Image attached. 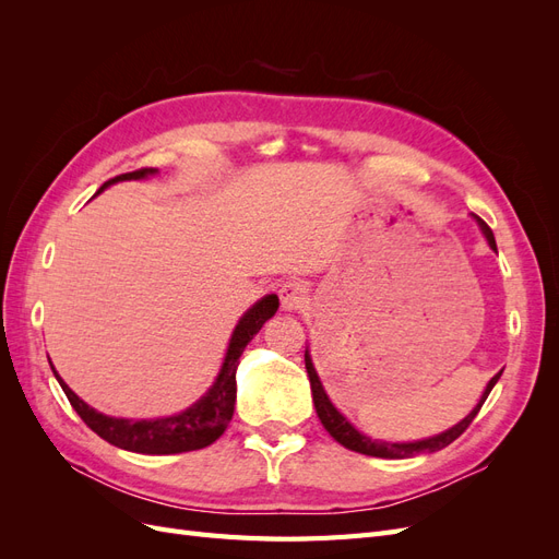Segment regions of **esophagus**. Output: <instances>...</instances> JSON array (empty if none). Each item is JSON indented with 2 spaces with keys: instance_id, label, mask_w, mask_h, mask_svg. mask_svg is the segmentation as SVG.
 <instances>
[{
  "instance_id": "34e87169",
  "label": "esophagus",
  "mask_w": 559,
  "mask_h": 559,
  "mask_svg": "<svg viewBox=\"0 0 559 559\" xmlns=\"http://www.w3.org/2000/svg\"><path fill=\"white\" fill-rule=\"evenodd\" d=\"M280 300L284 310H298L306 306L308 300V286L298 282V280H289L282 289H280Z\"/></svg>"
}]
</instances>
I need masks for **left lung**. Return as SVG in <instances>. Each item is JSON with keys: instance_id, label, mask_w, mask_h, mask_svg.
<instances>
[{"instance_id": "obj_1", "label": "left lung", "mask_w": 559, "mask_h": 559, "mask_svg": "<svg viewBox=\"0 0 559 559\" xmlns=\"http://www.w3.org/2000/svg\"><path fill=\"white\" fill-rule=\"evenodd\" d=\"M476 222L483 230V235L487 238L489 247H492L497 251V242H495V235L492 230H489V226L483 222L480 216H476ZM306 368H308V378H310V386H312V401H314V408H317V415L321 419V425H324V429L335 438L337 443L345 445L347 450H354V452H361V454H368V456H382V460H405V456H415V454H421V452H436V450H443L448 448L452 441H456L460 438L473 419H476L478 411L483 408L485 399L489 396V392H492V386L497 384V380L501 378V373H497L492 380L487 382L485 392L478 401L476 408H473L460 425H454L452 429L438 433V436H431V438H425V441H415V443H386V441H373V438L364 436L361 431L354 429L347 417L335 408V405L329 401L324 386H321V380L317 376V370L312 366V359H310V352H306Z\"/></svg>"}]
</instances>
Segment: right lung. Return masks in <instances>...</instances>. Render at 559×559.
I'll return each mask as SVG.
<instances>
[{
    "label": "right lung",
    "mask_w": 559,
    "mask_h": 559,
    "mask_svg": "<svg viewBox=\"0 0 559 559\" xmlns=\"http://www.w3.org/2000/svg\"><path fill=\"white\" fill-rule=\"evenodd\" d=\"M156 173L158 170H154V167H142V170L118 175L99 186L97 193H103L107 186L116 181L144 179ZM277 308H280V298L275 294H267L257 302V306H251L245 312V317L238 321V326H235L230 335L224 366L218 370L216 382L210 386V392L200 401H195L191 408H186L183 413L173 417L132 421V419L103 415L95 408H91L88 403H83L72 389L64 384V380L58 376V370H53V376L58 378L64 396L70 399L72 408L79 413V417L86 421L99 438H105L107 443L121 450L140 452V454H177V452L202 450L212 445L216 438L226 431L235 411V394H238L235 370H238L242 352L249 345L251 337L261 331L265 321L277 312ZM50 368H53V364H50Z\"/></svg>",
    "instance_id": "1"
}]
</instances>
